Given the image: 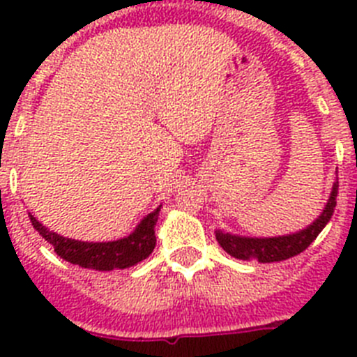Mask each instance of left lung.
I'll return each instance as SVG.
<instances>
[{"label": "left lung", "instance_id": "1", "mask_svg": "<svg viewBox=\"0 0 357 357\" xmlns=\"http://www.w3.org/2000/svg\"><path fill=\"white\" fill-rule=\"evenodd\" d=\"M336 197H338V176H336L333 189H331L329 200L317 216V220L302 230L291 232V234L272 236V238H252V236L232 234V232H227L222 229L214 230V234H216L220 247L236 259L259 261V263L286 261L304 252L317 239L324 227L329 223L334 207H336Z\"/></svg>", "mask_w": 357, "mask_h": 357}]
</instances>
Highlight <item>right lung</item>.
Masks as SVG:
<instances>
[{
    "label": "right lung",
    "instance_id": "1",
    "mask_svg": "<svg viewBox=\"0 0 357 357\" xmlns=\"http://www.w3.org/2000/svg\"><path fill=\"white\" fill-rule=\"evenodd\" d=\"M159 206L155 211L141 220L130 234L114 241H78V239L64 238L56 234L48 227H44L36 216H30L33 229L43 236L50 245H53L56 255L71 264L82 268H91L98 272H112V270H125L134 264L141 263L155 248V223L159 220Z\"/></svg>",
    "mask_w": 357,
    "mask_h": 357
}]
</instances>
